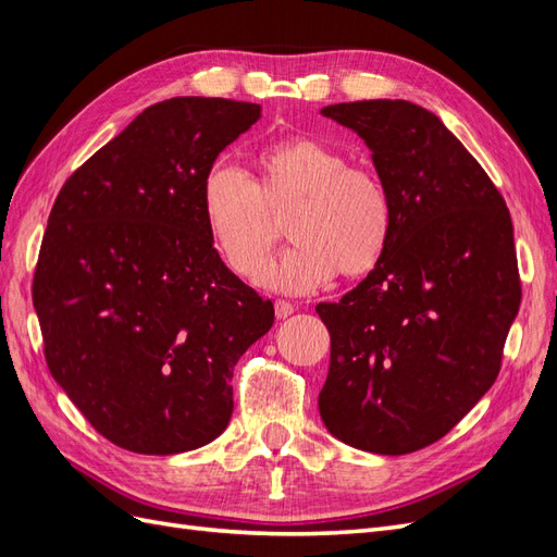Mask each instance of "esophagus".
I'll use <instances>...</instances> for the list:
<instances>
[{
    "label": "esophagus",
    "mask_w": 557,
    "mask_h": 557,
    "mask_svg": "<svg viewBox=\"0 0 557 557\" xmlns=\"http://www.w3.org/2000/svg\"><path fill=\"white\" fill-rule=\"evenodd\" d=\"M274 311H276L278 318H288V315L295 313V305H293V301H288V299H276Z\"/></svg>",
    "instance_id": "obj_1"
}]
</instances>
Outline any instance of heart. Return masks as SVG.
Wrapping results in <instances>:
<instances>
[{
	"label": "heart",
	"mask_w": 557,
	"mask_h": 557,
	"mask_svg": "<svg viewBox=\"0 0 557 557\" xmlns=\"http://www.w3.org/2000/svg\"><path fill=\"white\" fill-rule=\"evenodd\" d=\"M258 178L215 162L201 181V213L211 246L234 274L250 278L271 245L267 210L293 203L289 238L296 244L260 270L269 290L301 295L346 276L372 272L391 244L393 195L379 174L350 166L342 150L290 137L256 156Z\"/></svg>",
	"instance_id": "b5f03b06"
}]
</instances>
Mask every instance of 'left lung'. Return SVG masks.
<instances>
[{"label":"left lung","mask_w":557,"mask_h":557,"mask_svg":"<svg viewBox=\"0 0 557 557\" xmlns=\"http://www.w3.org/2000/svg\"><path fill=\"white\" fill-rule=\"evenodd\" d=\"M320 113L372 150L395 207L379 264L315 307L332 346L320 418L352 448L413 453L458 425L499 374L520 307L511 215L432 111L364 99Z\"/></svg>","instance_id":"left-lung-1"}]
</instances>
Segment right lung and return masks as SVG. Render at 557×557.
I'll return each mask as SVG.
<instances>
[{"label": "right lung", "instance_id": "1", "mask_svg": "<svg viewBox=\"0 0 557 557\" xmlns=\"http://www.w3.org/2000/svg\"><path fill=\"white\" fill-rule=\"evenodd\" d=\"M260 104L172 97L66 178L32 285L50 374L115 446L174 455L230 423L232 372L272 299L211 246L201 181Z\"/></svg>", "mask_w": 557, "mask_h": 557}]
</instances>
